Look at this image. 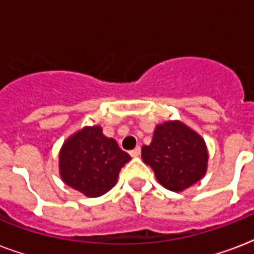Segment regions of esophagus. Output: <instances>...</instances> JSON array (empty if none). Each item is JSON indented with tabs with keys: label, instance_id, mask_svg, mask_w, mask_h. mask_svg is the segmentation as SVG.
Masks as SVG:
<instances>
[{
	"label": "esophagus",
	"instance_id": "34e87169",
	"mask_svg": "<svg viewBox=\"0 0 254 254\" xmlns=\"http://www.w3.org/2000/svg\"><path fill=\"white\" fill-rule=\"evenodd\" d=\"M140 152H141V149H140V147H136L134 149H132L129 154H130V156H133V158H137L138 155H140Z\"/></svg>",
	"mask_w": 254,
	"mask_h": 254
}]
</instances>
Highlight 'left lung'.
Returning a JSON list of instances; mask_svg holds the SVG:
<instances>
[{
  "instance_id": "8db88e82",
  "label": "left lung",
  "mask_w": 254,
  "mask_h": 254,
  "mask_svg": "<svg viewBox=\"0 0 254 254\" xmlns=\"http://www.w3.org/2000/svg\"><path fill=\"white\" fill-rule=\"evenodd\" d=\"M141 158L166 189L181 191L205 176L208 151L204 138L180 121L156 127L149 145H143Z\"/></svg>"
}]
</instances>
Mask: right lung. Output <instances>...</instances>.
Here are the masks:
<instances>
[{
  "mask_svg": "<svg viewBox=\"0 0 254 254\" xmlns=\"http://www.w3.org/2000/svg\"><path fill=\"white\" fill-rule=\"evenodd\" d=\"M130 160L100 127H85L67 138L60 151L63 181L88 197H99L116 185L122 166Z\"/></svg>",
  "mask_w": 254,
  "mask_h": 254,
  "instance_id": "right-lung-1",
  "label": "right lung"
}]
</instances>
